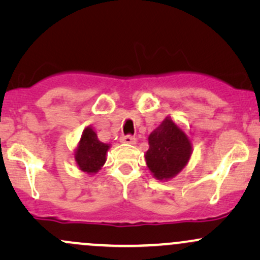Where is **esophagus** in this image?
<instances>
[{
  "label": "esophagus",
  "instance_id": "34e87169",
  "mask_svg": "<svg viewBox=\"0 0 260 260\" xmlns=\"http://www.w3.org/2000/svg\"><path fill=\"white\" fill-rule=\"evenodd\" d=\"M120 140L121 143H124V144H134V143H136V138L129 136V134H128V136H122Z\"/></svg>",
  "mask_w": 260,
  "mask_h": 260
}]
</instances>
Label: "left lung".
I'll return each instance as SVG.
<instances>
[{
	"label": "left lung",
	"instance_id": "8db88e82",
	"mask_svg": "<svg viewBox=\"0 0 260 260\" xmlns=\"http://www.w3.org/2000/svg\"><path fill=\"white\" fill-rule=\"evenodd\" d=\"M145 161L151 175L168 181L180 174L192 155V143L180 126L166 117L149 136Z\"/></svg>",
	"mask_w": 260,
	"mask_h": 260
}]
</instances>
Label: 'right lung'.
<instances>
[{"instance_id": "add662e5", "label": "right lung", "mask_w": 260, "mask_h": 260, "mask_svg": "<svg viewBox=\"0 0 260 260\" xmlns=\"http://www.w3.org/2000/svg\"><path fill=\"white\" fill-rule=\"evenodd\" d=\"M109 149L110 144L100 142L95 131L90 126L86 127L74 153V159L79 170L88 175L96 174L105 164Z\"/></svg>"}]
</instances>
